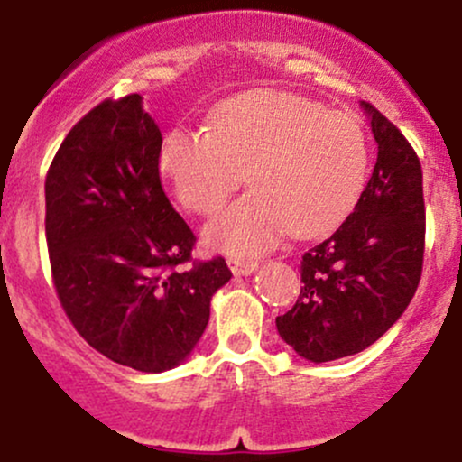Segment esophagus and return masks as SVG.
<instances>
[{
  "mask_svg": "<svg viewBox=\"0 0 462 462\" xmlns=\"http://www.w3.org/2000/svg\"><path fill=\"white\" fill-rule=\"evenodd\" d=\"M229 268L233 271V274H251L257 268V262H253V259L231 257L229 259Z\"/></svg>",
  "mask_w": 462,
  "mask_h": 462,
  "instance_id": "34e87169",
  "label": "esophagus"
}]
</instances>
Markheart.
Returning <instances> with one entry per match:
<instances>
[{"instance_id":"b5f03b06","label":"heart","mask_w":462,"mask_h":462,"mask_svg":"<svg viewBox=\"0 0 462 462\" xmlns=\"http://www.w3.org/2000/svg\"><path fill=\"white\" fill-rule=\"evenodd\" d=\"M369 163L354 113L279 91L233 97L216 108L209 131L174 128L159 150V168L191 214H216L248 174L253 189L205 231L207 245L233 257L266 253L290 229H334L360 199Z\"/></svg>"}]
</instances>
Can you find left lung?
I'll return each instance as SVG.
<instances>
[{
    "instance_id": "left-lung-1",
    "label": "left lung",
    "mask_w": 462,
    "mask_h": 462,
    "mask_svg": "<svg viewBox=\"0 0 462 462\" xmlns=\"http://www.w3.org/2000/svg\"><path fill=\"white\" fill-rule=\"evenodd\" d=\"M362 106L377 142L375 168L356 209L300 259L297 303L277 316L279 336L310 362L375 343L408 308L423 271L421 162L391 119Z\"/></svg>"
}]
</instances>
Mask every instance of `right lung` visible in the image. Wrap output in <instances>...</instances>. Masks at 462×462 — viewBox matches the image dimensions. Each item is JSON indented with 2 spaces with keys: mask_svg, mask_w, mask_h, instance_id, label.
Instances as JSON below:
<instances>
[{
  "mask_svg": "<svg viewBox=\"0 0 462 462\" xmlns=\"http://www.w3.org/2000/svg\"><path fill=\"white\" fill-rule=\"evenodd\" d=\"M162 143L139 93L108 97L74 124L45 176V240L67 319L108 360L146 373L191 354L231 279L222 257H191L196 236L159 176Z\"/></svg>",
  "mask_w": 462,
  "mask_h": 462,
  "instance_id": "obj_1",
  "label": "right lung"
}]
</instances>
